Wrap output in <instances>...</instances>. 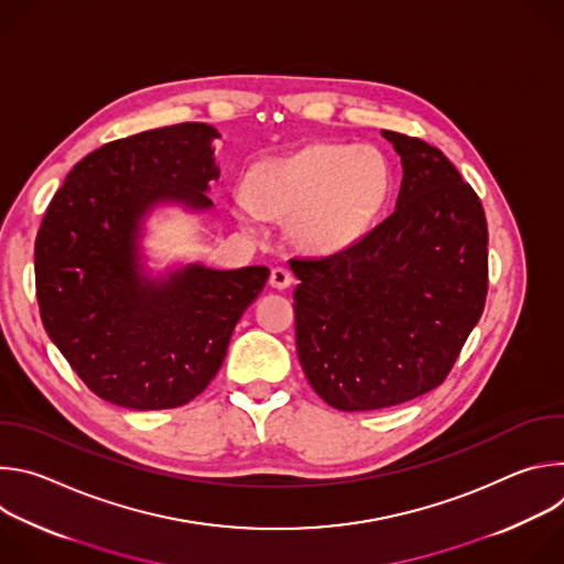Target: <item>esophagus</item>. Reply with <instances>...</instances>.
<instances>
[{"mask_svg":"<svg viewBox=\"0 0 564 564\" xmlns=\"http://www.w3.org/2000/svg\"><path fill=\"white\" fill-rule=\"evenodd\" d=\"M292 281H294L292 272H290L288 268H281V265H276V268L272 270V274H270V285H272V288H276V290H285V288H290V285H292Z\"/></svg>","mask_w":564,"mask_h":564,"instance_id":"34e87169","label":"esophagus"}]
</instances>
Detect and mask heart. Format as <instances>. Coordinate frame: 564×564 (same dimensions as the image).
<instances>
[{
	"instance_id": "heart-1",
	"label": "heart",
	"mask_w": 564,
	"mask_h": 564,
	"mask_svg": "<svg viewBox=\"0 0 564 564\" xmlns=\"http://www.w3.org/2000/svg\"><path fill=\"white\" fill-rule=\"evenodd\" d=\"M390 192V165L370 144L318 142L268 158L234 192V214L246 227L261 216L288 218L294 246L310 254L346 252L368 231Z\"/></svg>"
}]
</instances>
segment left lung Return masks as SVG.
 <instances>
[{"label":"left lung","instance_id":"left-lung-1","mask_svg":"<svg viewBox=\"0 0 564 564\" xmlns=\"http://www.w3.org/2000/svg\"><path fill=\"white\" fill-rule=\"evenodd\" d=\"M401 158L394 212L346 252L290 261L296 352L337 411L404 404L453 368L485 310V209L429 142L381 131Z\"/></svg>","mask_w":564,"mask_h":564}]
</instances>
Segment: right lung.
Segmentation results:
<instances>
[{
  "mask_svg": "<svg viewBox=\"0 0 564 564\" xmlns=\"http://www.w3.org/2000/svg\"><path fill=\"white\" fill-rule=\"evenodd\" d=\"M212 124L183 122L102 144L68 172L35 238L42 324L98 397L133 411L187 404L218 372L270 270L200 261L151 268L147 220L214 209Z\"/></svg>",
  "mask_w": 564,
  "mask_h": 564,
  "instance_id": "1",
  "label": "right lung"
}]
</instances>
